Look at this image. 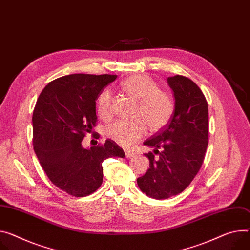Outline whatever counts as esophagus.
I'll return each mask as SVG.
<instances>
[{
    "label": "esophagus",
    "mask_w": 250,
    "mask_h": 250,
    "mask_svg": "<svg viewBox=\"0 0 250 250\" xmlns=\"http://www.w3.org/2000/svg\"><path fill=\"white\" fill-rule=\"evenodd\" d=\"M125 156H126L127 158H130V157H133V156H134V153H133L132 151H130V150H125Z\"/></svg>",
    "instance_id": "1"
}]
</instances>
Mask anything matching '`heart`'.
I'll return each instance as SVG.
<instances>
[{"mask_svg":"<svg viewBox=\"0 0 250 250\" xmlns=\"http://www.w3.org/2000/svg\"><path fill=\"white\" fill-rule=\"evenodd\" d=\"M121 88L132 99L139 101L131 121L120 120L106 127V137L123 147L137 144L146 132L147 125L151 131L165 128L170 122L175 104L172 95L160 88L157 82L147 75H132L121 83ZM99 116L109 120L112 116V96L105 89L97 103Z\"/></svg>","mask_w":250,"mask_h":250,"instance_id":"heart-1","label":"heart"}]
</instances>
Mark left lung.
I'll list each match as a JSON object with an SVG mask.
<instances>
[{"instance_id":"8db88e82","label":"left lung","mask_w":250,"mask_h":250,"mask_svg":"<svg viewBox=\"0 0 250 250\" xmlns=\"http://www.w3.org/2000/svg\"><path fill=\"white\" fill-rule=\"evenodd\" d=\"M167 83L175 100L173 116L165 128L144 143L154 147L159 156L145 153L149 168L138 178L141 190L155 199L176 195L190 185L208 145V105L201 89L181 75L169 77Z\"/></svg>"}]
</instances>
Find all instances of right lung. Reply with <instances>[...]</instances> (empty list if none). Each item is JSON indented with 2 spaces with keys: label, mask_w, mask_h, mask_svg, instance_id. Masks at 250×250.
Instances as JSON below:
<instances>
[{
  "label": "right lung",
  "mask_w": 250,
  "mask_h": 250,
  "mask_svg": "<svg viewBox=\"0 0 250 250\" xmlns=\"http://www.w3.org/2000/svg\"><path fill=\"white\" fill-rule=\"evenodd\" d=\"M115 75L73 74L50 82L33 112V146L52 183L76 197L94 193L103 183V162L125 157L115 142L85 149L82 142L97 125L96 101Z\"/></svg>",
  "instance_id": "obj_1"
}]
</instances>
